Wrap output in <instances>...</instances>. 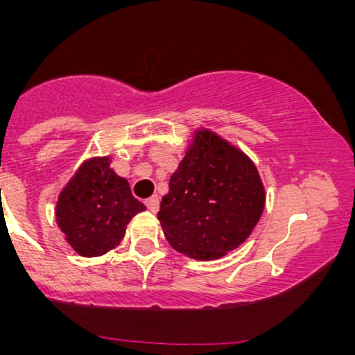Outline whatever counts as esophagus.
Returning a JSON list of instances; mask_svg holds the SVG:
<instances>
[{
  "label": "esophagus",
  "mask_w": 355,
  "mask_h": 355,
  "mask_svg": "<svg viewBox=\"0 0 355 355\" xmlns=\"http://www.w3.org/2000/svg\"><path fill=\"white\" fill-rule=\"evenodd\" d=\"M145 205L146 209L152 211V214H157L158 209H160V198H158V195H153V197L146 198Z\"/></svg>",
  "instance_id": "34e87169"
}]
</instances>
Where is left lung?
I'll return each instance as SVG.
<instances>
[{"label":"left lung","mask_w":355,"mask_h":355,"mask_svg":"<svg viewBox=\"0 0 355 355\" xmlns=\"http://www.w3.org/2000/svg\"><path fill=\"white\" fill-rule=\"evenodd\" d=\"M266 207L257 166L210 130H195L164 195L158 220L175 250L215 260L243 243Z\"/></svg>","instance_id":"left-lung-1"}]
</instances>
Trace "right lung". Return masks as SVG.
<instances>
[{
    "label": "right lung",
    "mask_w": 355,
    "mask_h": 355,
    "mask_svg": "<svg viewBox=\"0 0 355 355\" xmlns=\"http://www.w3.org/2000/svg\"><path fill=\"white\" fill-rule=\"evenodd\" d=\"M110 157L83 162L56 202V223L64 240L81 257H98L115 248L126 225L145 205L128 182L112 170Z\"/></svg>",
    "instance_id": "1"
}]
</instances>
